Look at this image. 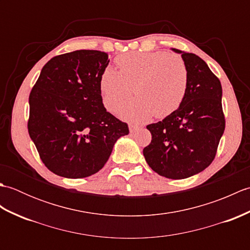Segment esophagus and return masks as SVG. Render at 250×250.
Segmentation results:
<instances>
[{"instance_id": "obj_1", "label": "esophagus", "mask_w": 250, "mask_h": 250, "mask_svg": "<svg viewBox=\"0 0 250 250\" xmlns=\"http://www.w3.org/2000/svg\"><path fill=\"white\" fill-rule=\"evenodd\" d=\"M139 128H140V126L137 125H134V124H130V125H129V129H130L131 133H134V132H135L137 129H139Z\"/></svg>"}]
</instances>
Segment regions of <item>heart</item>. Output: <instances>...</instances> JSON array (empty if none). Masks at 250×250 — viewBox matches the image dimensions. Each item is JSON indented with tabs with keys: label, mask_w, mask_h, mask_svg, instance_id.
I'll use <instances>...</instances> for the list:
<instances>
[{
	"label": "heart",
	"mask_w": 250,
	"mask_h": 250,
	"mask_svg": "<svg viewBox=\"0 0 250 250\" xmlns=\"http://www.w3.org/2000/svg\"><path fill=\"white\" fill-rule=\"evenodd\" d=\"M119 71L106 67L100 79V90L106 109L116 111L134 93L119 111L122 118L145 121L173 114L187 93L189 72L180 56L166 51L128 52L116 58Z\"/></svg>",
	"instance_id": "heart-1"
}]
</instances>
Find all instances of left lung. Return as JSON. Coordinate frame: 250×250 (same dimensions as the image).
Returning a JSON list of instances; mask_svg holds the SVG:
<instances>
[{"instance_id":"obj_1","label":"left lung","mask_w":250,"mask_h":250,"mask_svg":"<svg viewBox=\"0 0 250 250\" xmlns=\"http://www.w3.org/2000/svg\"><path fill=\"white\" fill-rule=\"evenodd\" d=\"M189 72L182 105L162 121L147 125L150 144L143 150L153 171L171 179H184L203 171L215 159L224 134L220 81L199 56L182 50Z\"/></svg>"}]
</instances>
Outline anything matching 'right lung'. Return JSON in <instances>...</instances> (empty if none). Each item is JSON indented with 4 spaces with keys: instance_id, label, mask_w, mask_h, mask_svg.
<instances>
[{
    "instance_id": "right-lung-1",
    "label": "right lung",
    "mask_w": 250,
    "mask_h": 250,
    "mask_svg": "<svg viewBox=\"0 0 250 250\" xmlns=\"http://www.w3.org/2000/svg\"><path fill=\"white\" fill-rule=\"evenodd\" d=\"M108 62L99 50L56 56L31 90L29 135L46 167L59 176L83 178L99 172L116 141L129 134L128 125L103 105L100 79Z\"/></svg>"
}]
</instances>
